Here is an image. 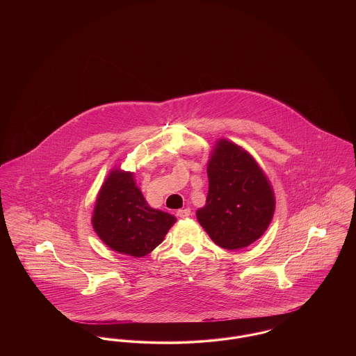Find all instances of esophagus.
Instances as JSON below:
<instances>
[{"label": "esophagus", "instance_id": "esophagus-1", "mask_svg": "<svg viewBox=\"0 0 356 356\" xmlns=\"http://www.w3.org/2000/svg\"><path fill=\"white\" fill-rule=\"evenodd\" d=\"M176 215H177L179 218H181V219H186V218H188V216L191 215V209H189V208H183V209H179V211L176 212Z\"/></svg>", "mask_w": 356, "mask_h": 356}]
</instances>
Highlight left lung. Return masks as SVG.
<instances>
[{
    "instance_id": "8db88e82",
    "label": "left lung",
    "mask_w": 356,
    "mask_h": 356,
    "mask_svg": "<svg viewBox=\"0 0 356 356\" xmlns=\"http://www.w3.org/2000/svg\"><path fill=\"white\" fill-rule=\"evenodd\" d=\"M208 196L196 212L209 237L225 250L252 244L268 228L275 211L271 184L254 157L220 140L208 161Z\"/></svg>"
}]
</instances>
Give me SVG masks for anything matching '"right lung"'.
<instances>
[{"mask_svg": "<svg viewBox=\"0 0 356 356\" xmlns=\"http://www.w3.org/2000/svg\"><path fill=\"white\" fill-rule=\"evenodd\" d=\"M175 221L148 205L134 173L120 170H112L102 184L92 218L96 234L109 248L135 257L153 251Z\"/></svg>", "mask_w": 356, "mask_h": 356, "instance_id": "right-lung-1", "label": "right lung"}]
</instances>
